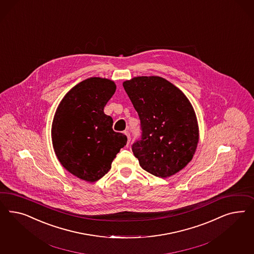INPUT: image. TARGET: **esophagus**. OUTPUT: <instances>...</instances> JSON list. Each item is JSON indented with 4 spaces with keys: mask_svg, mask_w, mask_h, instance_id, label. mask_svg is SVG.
<instances>
[{
    "mask_svg": "<svg viewBox=\"0 0 254 254\" xmlns=\"http://www.w3.org/2000/svg\"><path fill=\"white\" fill-rule=\"evenodd\" d=\"M125 134H126V136L127 137V145H128L129 142H130V134H129L128 131H125Z\"/></svg>",
    "mask_w": 254,
    "mask_h": 254,
    "instance_id": "1",
    "label": "esophagus"
}]
</instances>
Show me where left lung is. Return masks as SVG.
Listing matches in <instances>:
<instances>
[{"mask_svg": "<svg viewBox=\"0 0 254 254\" xmlns=\"http://www.w3.org/2000/svg\"><path fill=\"white\" fill-rule=\"evenodd\" d=\"M123 86L141 124V139L132 145L139 166L156 177L176 174L192 160L199 140L190 100L160 76L134 77Z\"/></svg>", "mask_w": 254, "mask_h": 254, "instance_id": "obj_1", "label": "left lung"}]
</instances>
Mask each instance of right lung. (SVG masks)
<instances>
[{
  "label": "right lung",
  "mask_w": 254,
  "mask_h": 254,
  "mask_svg": "<svg viewBox=\"0 0 254 254\" xmlns=\"http://www.w3.org/2000/svg\"><path fill=\"white\" fill-rule=\"evenodd\" d=\"M116 89L110 79L87 78L63 97L55 113L51 138L57 158L85 182L103 177L127 141L123 133L113 130V118L103 112Z\"/></svg>",
  "instance_id": "obj_1"
}]
</instances>
